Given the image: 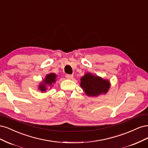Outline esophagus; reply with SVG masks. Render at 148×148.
<instances>
[{"mask_svg": "<svg viewBox=\"0 0 148 148\" xmlns=\"http://www.w3.org/2000/svg\"><path fill=\"white\" fill-rule=\"evenodd\" d=\"M65 77L66 79H72L73 78V74H66Z\"/></svg>", "mask_w": 148, "mask_h": 148, "instance_id": "34e87169", "label": "esophagus"}]
</instances>
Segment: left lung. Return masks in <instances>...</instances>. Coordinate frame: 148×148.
Masks as SVG:
<instances>
[{
  "mask_svg": "<svg viewBox=\"0 0 148 148\" xmlns=\"http://www.w3.org/2000/svg\"><path fill=\"white\" fill-rule=\"evenodd\" d=\"M80 87L87 95L91 97L98 96L101 93H106L109 88V82L98 76L90 73L85 74L80 79Z\"/></svg>",
  "mask_w": 148,
  "mask_h": 148,
  "instance_id": "8db88e82",
  "label": "left lung"
}]
</instances>
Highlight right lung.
Returning <instances> with one entry per match:
<instances>
[{
	"mask_svg": "<svg viewBox=\"0 0 148 148\" xmlns=\"http://www.w3.org/2000/svg\"><path fill=\"white\" fill-rule=\"evenodd\" d=\"M56 76L55 74L53 73H50V74H48L47 76L45 79L44 80V82H42L39 86V90L42 92H45L47 89V85H51L52 83H54L56 81Z\"/></svg>",
	"mask_w": 148,
	"mask_h": 148,
	"instance_id": "obj_1",
	"label": "right lung"
}]
</instances>
